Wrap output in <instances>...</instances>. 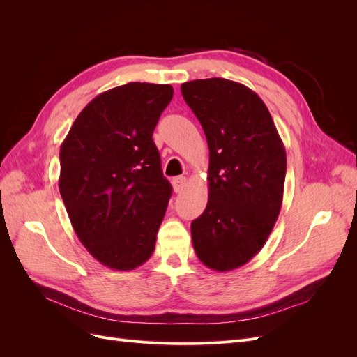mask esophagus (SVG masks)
<instances>
[{
  "instance_id": "34e87169",
  "label": "esophagus",
  "mask_w": 357,
  "mask_h": 357,
  "mask_svg": "<svg viewBox=\"0 0 357 357\" xmlns=\"http://www.w3.org/2000/svg\"><path fill=\"white\" fill-rule=\"evenodd\" d=\"M186 186V177H176L172 180V188H174L176 193H180Z\"/></svg>"
}]
</instances>
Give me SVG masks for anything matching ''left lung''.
I'll return each instance as SVG.
<instances>
[{"label": "left lung", "instance_id": "8db88e82", "mask_svg": "<svg viewBox=\"0 0 357 357\" xmlns=\"http://www.w3.org/2000/svg\"><path fill=\"white\" fill-rule=\"evenodd\" d=\"M210 149L208 202L190 225L199 261L214 271L261 252L282 210L286 150L266 105L247 86L220 77L181 84Z\"/></svg>", "mask_w": 357, "mask_h": 357}]
</instances>
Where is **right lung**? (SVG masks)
Instances as JSON below:
<instances>
[{"label": "right lung", "mask_w": 357, "mask_h": 357, "mask_svg": "<svg viewBox=\"0 0 357 357\" xmlns=\"http://www.w3.org/2000/svg\"><path fill=\"white\" fill-rule=\"evenodd\" d=\"M169 84L132 82L100 93L61 144L59 192L88 252L117 271L152 256L171 197L153 131Z\"/></svg>", "instance_id": "add662e5"}]
</instances>
